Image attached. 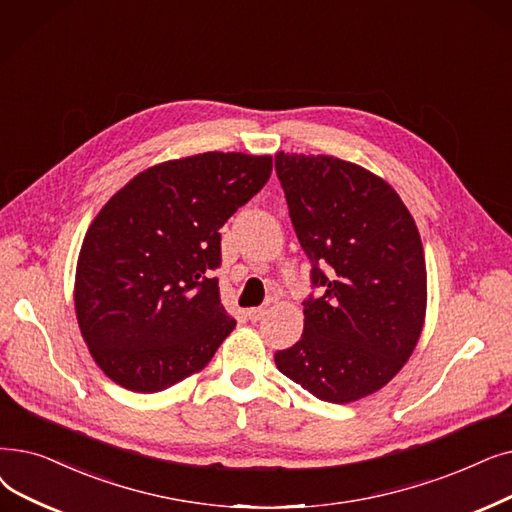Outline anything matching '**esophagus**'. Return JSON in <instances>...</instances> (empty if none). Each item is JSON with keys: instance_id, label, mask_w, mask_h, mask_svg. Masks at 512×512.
<instances>
[{"instance_id": "esophagus-1", "label": "esophagus", "mask_w": 512, "mask_h": 512, "mask_svg": "<svg viewBox=\"0 0 512 512\" xmlns=\"http://www.w3.org/2000/svg\"><path fill=\"white\" fill-rule=\"evenodd\" d=\"M265 311H268L265 307H251V309L247 311V316H249L251 322H257V320H261V318L265 316Z\"/></svg>"}]
</instances>
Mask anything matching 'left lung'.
Wrapping results in <instances>:
<instances>
[{"label":"left lung","mask_w":512,"mask_h":512,"mask_svg":"<svg viewBox=\"0 0 512 512\" xmlns=\"http://www.w3.org/2000/svg\"><path fill=\"white\" fill-rule=\"evenodd\" d=\"M301 249L320 297L278 370L311 395L349 404L385 387L412 355L427 311V268L402 198L368 169L324 154H276Z\"/></svg>","instance_id":"left-lung-1"}]
</instances>
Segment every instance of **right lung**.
<instances>
[{"label": "right lung", "mask_w": 512, "mask_h": 512, "mask_svg": "<svg viewBox=\"0 0 512 512\" xmlns=\"http://www.w3.org/2000/svg\"><path fill=\"white\" fill-rule=\"evenodd\" d=\"M272 175V157L203 152L138 173L92 221L75 311L102 372L157 393L203 370L236 326L219 299V228Z\"/></svg>", "instance_id": "add662e5"}]
</instances>
